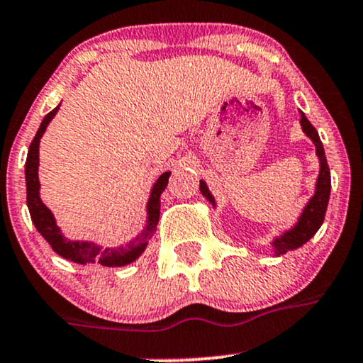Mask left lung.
Returning <instances> with one entry per match:
<instances>
[{
  "label": "left lung",
  "mask_w": 363,
  "mask_h": 363,
  "mask_svg": "<svg viewBox=\"0 0 363 363\" xmlns=\"http://www.w3.org/2000/svg\"><path fill=\"white\" fill-rule=\"evenodd\" d=\"M301 125H302V130L306 132V135H308V138L314 143V146H316V155L319 157V177L316 182V191H314L313 199L309 200L308 206H306L304 211H302L297 224L294 225L292 229H289V231H285L282 236L275 238L274 250L277 255H284L291 250L301 248L304 242H308L311 238L318 233V229L321 228L323 220H325L328 200H330L331 173L325 156V147H323V143L321 139H319L318 130L314 129L313 123L308 121V117H306L302 112H301ZM200 191H202V195H206V199L212 203V206H216V200L211 195V191H208L206 182H200Z\"/></svg>",
  "instance_id": "1"
}]
</instances>
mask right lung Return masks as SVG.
<instances>
[{
    "label": "right lung",
    "mask_w": 363,
    "mask_h": 363,
    "mask_svg": "<svg viewBox=\"0 0 363 363\" xmlns=\"http://www.w3.org/2000/svg\"><path fill=\"white\" fill-rule=\"evenodd\" d=\"M59 105L55 106L52 112H49L42 121L40 127H38L35 138H33L32 144L28 147L27 163H25V180H27V206L30 211V217L32 223L35 224L37 231L42 234V238L52 246V250L59 257L71 259L74 263H98L104 267H123L129 265L135 258L140 257L144 250H146L147 241L151 240L152 234L156 233L157 220H160V197L163 194L166 185H168L169 172H166L157 178L155 186L151 190V197L147 202V224L143 229V233L138 238H134L129 245L121 246V248H100L95 242L88 241H69L61 234V229L55 224V219L52 212L42 203L40 197H38V144H40V138L52 121L54 115L57 113Z\"/></svg>",
    "instance_id": "add662e5"
}]
</instances>
